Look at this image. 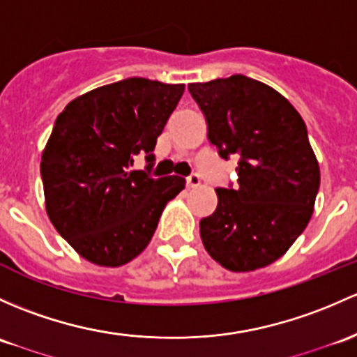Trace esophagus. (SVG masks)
Masks as SVG:
<instances>
[{
	"label": "esophagus",
	"mask_w": 357,
	"mask_h": 357,
	"mask_svg": "<svg viewBox=\"0 0 357 357\" xmlns=\"http://www.w3.org/2000/svg\"><path fill=\"white\" fill-rule=\"evenodd\" d=\"M200 176L198 174H191L186 178V185H188V188H198L200 186Z\"/></svg>",
	"instance_id": "obj_1"
}]
</instances>
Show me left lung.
<instances>
[{"mask_svg": "<svg viewBox=\"0 0 357 357\" xmlns=\"http://www.w3.org/2000/svg\"><path fill=\"white\" fill-rule=\"evenodd\" d=\"M219 155H239L236 188H217L200 220L205 250L231 272L279 260L305 231L320 188V166L303 118L277 90L245 75L190 84Z\"/></svg>", "mask_w": 357, "mask_h": 357, "instance_id": "8db88e82", "label": "left lung"}]
</instances>
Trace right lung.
I'll use <instances>...</instances> for the list:
<instances>
[{"label": "right lung", "instance_id": "obj_1", "mask_svg": "<svg viewBox=\"0 0 357 357\" xmlns=\"http://www.w3.org/2000/svg\"><path fill=\"white\" fill-rule=\"evenodd\" d=\"M183 92L185 84L126 78L77 97L56 118L40 160L46 212L85 260L128 264L147 248L167 202L185 190L179 176L130 171L138 153L152 162Z\"/></svg>", "mask_w": 357, "mask_h": 357}]
</instances>
